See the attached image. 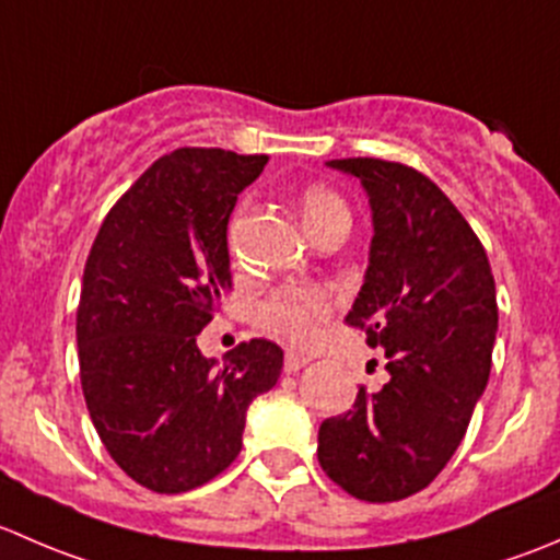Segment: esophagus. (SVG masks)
Returning a JSON list of instances; mask_svg holds the SVG:
<instances>
[{"label": "esophagus", "instance_id": "obj_1", "mask_svg": "<svg viewBox=\"0 0 560 560\" xmlns=\"http://www.w3.org/2000/svg\"><path fill=\"white\" fill-rule=\"evenodd\" d=\"M308 360H312V358H306V354L287 352V358H284V371H287V374H295V371H301L303 365H308Z\"/></svg>", "mask_w": 560, "mask_h": 560}]
</instances>
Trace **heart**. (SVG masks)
<instances>
[{"instance_id":"1","label":"heart","mask_w":560,"mask_h":560,"mask_svg":"<svg viewBox=\"0 0 560 560\" xmlns=\"http://www.w3.org/2000/svg\"><path fill=\"white\" fill-rule=\"evenodd\" d=\"M301 213L306 230L319 228L336 217H349V208L338 191L312 186L301 197ZM332 314V295L322 287H284L265 298L254 319L265 332L290 343H308Z\"/></svg>"}]
</instances>
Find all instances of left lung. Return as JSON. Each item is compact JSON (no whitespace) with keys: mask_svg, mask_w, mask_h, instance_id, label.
I'll use <instances>...</instances> for the list:
<instances>
[{"mask_svg":"<svg viewBox=\"0 0 560 560\" xmlns=\"http://www.w3.org/2000/svg\"><path fill=\"white\" fill-rule=\"evenodd\" d=\"M363 184L369 268L347 322L385 352L387 382L319 425V466L360 501H400L439 477L490 376L499 306L488 254L450 197L400 162L330 160Z\"/></svg>","mask_w":560,"mask_h":560,"instance_id":"1","label":"left lung"}]
</instances>
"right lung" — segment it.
<instances>
[{
    "label": "right lung",
    "instance_id": "1",
    "mask_svg": "<svg viewBox=\"0 0 560 560\" xmlns=\"http://www.w3.org/2000/svg\"><path fill=\"white\" fill-rule=\"evenodd\" d=\"M265 154L178 149L110 208L89 252L78 363L89 415L127 477L154 493L211 482L244 444L246 409L279 382L273 341L238 343L222 365L197 336L233 287L228 222Z\"/></svg>",
    "mask_w": 560,
    "mask_h": 560
}]
</instances>
